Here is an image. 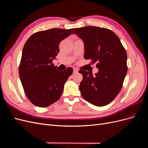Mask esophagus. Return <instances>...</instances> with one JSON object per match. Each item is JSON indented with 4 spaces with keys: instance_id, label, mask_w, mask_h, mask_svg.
Masks as SVG:
<instances>
[{
    "instance_id": "obj_1",
    "label": "esophagus",
    "mask_w": 148,
    "mask_h": 148,
    "mask_svg": "<svg viewBox=\"0 0 148 148\" xmlns=\"http://www.w3.org/2000/svg\"><path fill=\"white\" fill-rule=\"evenodd\" d=\"M78 71V70L77 69H73V73H77Z\"/></svg>"
}]
</instances>
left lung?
Wrapping results in <instances>:
<instances>
[{
  "label": "left lung",
  "instance_id": "obj_1",
  "mask_svg": "<svg viewBox=\"0 0 148 148\" xmlns=\"http://www.w3.org/2000/svg\"><path fill=\"white\" fill-rule=\"evenodd\" d=\"M84 43L85 59L92 63L99 71L79 70L83 75L79 90L84 99L96 106L102 107L112 101L122 89L127 73V56L119 38L110 29L85 26L73 29Z\"/></svg>",
  "mask_w": 148,
  "mask_h": 148
}]
</instances>
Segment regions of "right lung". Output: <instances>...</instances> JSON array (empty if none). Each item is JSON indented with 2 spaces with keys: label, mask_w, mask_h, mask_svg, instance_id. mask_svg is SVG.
Listing matches in <instances>:
<instances>
[{
  "label": "right lung",
  "mask_w": 148,
  "mask_h": 148,
  "mask_svg": "<svg viewBox=\"0 0 148 148\" xmlns=\"http://www.w3.org/2000/svg\"><path fill=\"white\" fill-rule=\"evenodd\" d=\"M73 30L52 28L39 31L26 42L19 75L25 95L34 105L46 107L60 99L73 69L59 71L52 61L60 51V42Z\"/></svg>",
  "instance_id": "right-lung-1"
}]
</instances>
